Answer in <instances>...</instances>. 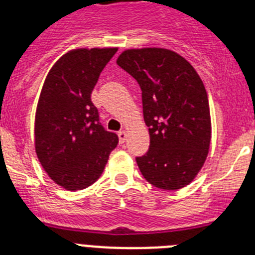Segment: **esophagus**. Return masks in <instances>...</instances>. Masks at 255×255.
I'll list each match as a JSON object with an SVG mask.
<instances>
[{
  "mask_svg": "<svg viewBox=\"0 0 255 255\" xmlns=\"http://www.w3.org/2000/svg\"><path fill=\"white\" fill-rule=\"evenodd\" d=\"M126 138H128V132H126L125 130H121V131L119 132V140H120V143H125Z\"/></svg>",
  "mask_w": 255,
  "mask_h": 255,
  "instance_id": "34e87169",
  "label": "esophagus"
}]
</instances>
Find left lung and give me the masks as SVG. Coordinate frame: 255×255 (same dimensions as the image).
<instances>
[{
  "label": "left lung",
  "instance_id": "8db88e82",
  "mask_svg": "<svg viewBox=\"0 0 255 255\" xmlns=\"http://www.w3.org/2000/svg\"><path fill=\"white\" fill-rule=\"evenodd\" d=\"M116 64L139 83L149 150L136 158L144 179L155 188L177 190L203 167L212 125L207 91L190 62L167 48H130Z\"/></svg>",
  "mask_w": 255,
  "mask_h": 255
}]
</instances>
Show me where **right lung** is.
<instances>
[{"label": "right lung", "instance_id": "add662e5", "mask_svg": "<svg viewBox=\"0 0 255 255\" xmlns=\"http://www.w3.org/2000/svg\"><path fill=\"white\" fill-rule=\"evenodd\" d=\"M117 47L75 48L49 69L38 100L34 147L42 167L65 190L100 179L119 138L98 123L94 85Z\"/></svg>", "mask_w": 255, "mask_h": 255}]
</instances>
